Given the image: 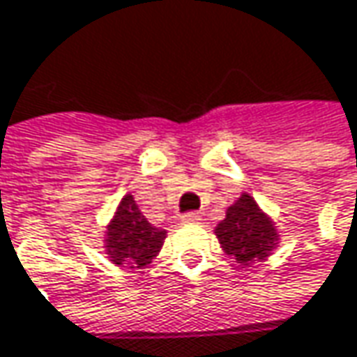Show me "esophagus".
<instances>
[{
    "instance_id": "esophagus-1",
    "label": "esophagus",
    "mask_w": 357,
    "mask_h": 357,
    "mask_svg": "<svg viewBox=\"0 0 357 357\" xmlns=\"http://www.w3.org/2000/svg\"><path fill=\"white\" fill-rule=\"evenodd\" d=\"M181 222H185V224H198V222H202V214L199 212H188V214L181 216Z\"/></svg>"
}]
</instances>
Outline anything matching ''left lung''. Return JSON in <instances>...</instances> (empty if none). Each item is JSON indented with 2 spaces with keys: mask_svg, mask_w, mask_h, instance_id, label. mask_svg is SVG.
<instances>
[{
  "mask_svg": "<svg viewBox=\"0 0 357 357\" xmlns=\"http://www.w3.org/2000/svg\"><path fill=\"white\" fill-rule=\"evenodd\" d=\"M214 234L222 250L242 266L264 261L279 244V232L273 218L262 212L257 199L246 192L228 206L226 218L218 222Z\"/></svg>",
  "mask_w": 357,
  "mask_h": 357,
  "instance_id": "8db88e82",
  "label": "left lung"
}]
</instances>
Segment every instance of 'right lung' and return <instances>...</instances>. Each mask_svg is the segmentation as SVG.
Masks as SVG:
<instances>
[{"mask_svg": "<svg viewBox=\"0 0 357 357\" xmlns=\"http://www.w3.org/2000/svg\"><path fill=\"white\" fill-rule=\"evenodd\" d=\"M102 236L109 261L119 266L141 268L158 257L167 232L147 220L135 198L125 194Z\"/></svg>", "mask_w": 357, "mask_h": 357, "instance_id": "obj_1", "label": "right lung"}]
</instances>
